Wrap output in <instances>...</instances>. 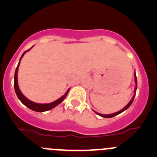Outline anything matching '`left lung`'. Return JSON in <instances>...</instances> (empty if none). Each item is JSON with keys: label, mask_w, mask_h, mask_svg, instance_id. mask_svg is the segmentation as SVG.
Segmentation results:
<instances>
[{"label": "left lung", "mask_w": 157, "mask_h": 157, "mask_svg": "<svg viewBox=\"0 0 157 157\" xmlns=\"http://www.w3.org/2000/svg\"><path fill=\"white\" fill-rule=\"evenodd\" d=\"M134 78H135V83H136V86H135V89H134V93H136V90H137V77H136V74H135V73H134ZM134 97H135V95H134V96H133V97H132V99H131V100L129 102H128V104L127 105H126L125 107H124V108H123L122 109H121V110L118 111V112H115V113H113V114H110V115H102V114L98 113V112H96V113L97 114V115H99V116H101V117H103V118H112V117H114V116H115V115H118V114L121 113V112H124V111H125L126 109L129 108V107H130V105H131V104H132L133 101H134Z\"/></svg>", "instance_id": "8db88e82"}]
</instances>
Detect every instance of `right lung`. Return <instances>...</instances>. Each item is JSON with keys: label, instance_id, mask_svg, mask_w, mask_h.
<instances>
[{"label": "right lung", "instance_id": "obj_1", "mask_svg": "<svg viewBox=\"0 0 157 157\" xmlns=\"http://www.w3.org/2000/svg\"><path fill=\"white\" fill-rule=\"evenodd\" d=\"M32 48H33V47H32ZM29 50L30 49H28L27 51H26V52H23V54L22 55L21 58H20V61H19V63H18V65H17V68H16L15 74H14V89H15V92H16V94H17V97H18V99H20V102H21L23 105H25L26 107H28L29 109H32V110L35 111V112H45V111L50 110V109L55 108V107L57 106L58 104L61 103V102H62L64 99H65L66 96H67V93L69 92L70 89L69 90H67V91L66 92L65 94H64L63 96H61V98H59V99H57V100L54 101V102H51V103H47V104H40V103H36V102H32V101H30L29 99H28L26 96H23V94L21 93V91H20V88H19V86H18V81H17V74H18V68H19V66H20V60L22 59V58H23V55H25V53Z\"/></svg>", "mask_w": 157, "mask_h": 157}]
</instances>
